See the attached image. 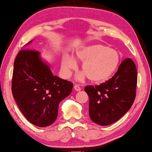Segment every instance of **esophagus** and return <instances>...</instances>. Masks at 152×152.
Instances as JSON below:
<instances>
[{
	"instance_id": "esophagus-1",
	"label": "esophagus",
	"mask_w": 152,
	"mask_h": 152,
	"mask_svg": "<svg viewBox=\"0 0 152 152\" xmlns=\"http://www.w3.org/2000/svg\"><path fill=\"white\" fill-rule=\"evenodd\" d=\"M74 89L77 91H80L81 90V87L77 84H75L74 85Z\"/></svg>"
}]
</instances>
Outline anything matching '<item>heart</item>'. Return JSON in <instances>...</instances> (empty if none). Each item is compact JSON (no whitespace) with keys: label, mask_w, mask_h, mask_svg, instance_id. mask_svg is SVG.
I'll use <instances>...</instances> for the list:
<instances>
[{"label":"heart","mask_w":152,"mask_h":152,"mask_svg":"<svg viewBox=\"0 0 152 152\" xmlns=\"http://www.w3.org/2000/svg\"><path fill=\"white\" fill-rule=\"evenodd\" d=\"M119 53L113 48L100 43H91L80 48L75 52L73 59L64 57L61 68L64 75L70 76L77 67L75 61L82 62V70L78 80L82 81L85 77L93 83H102L111 77L120 63Z\"/></svg>","instance_id":"1"}]
</instances>
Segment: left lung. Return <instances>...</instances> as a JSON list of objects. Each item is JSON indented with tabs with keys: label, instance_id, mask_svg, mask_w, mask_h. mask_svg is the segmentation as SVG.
I'll return each mask as SVG.
<instances>
[{
	"label": "left lung",
	"instance_id": "1",
	"mask_svg": "<svg viewBox=\"0 0 152 152\" xmlns=\"http://www.w3.org/2000/svg\"><path fill=\"white\" fill-rule=\"evenodd\" d=\"M137 74L134 62L126 58L109 80L95 86L85 87L89 97V116L93 122L109 125L131 109L136 97Z\"/></svg>",
	"mask_w": 152,
	"mask_h": 152
}]
</instances>
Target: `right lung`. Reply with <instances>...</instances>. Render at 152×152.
I'll list each match as a JSON object with an SVG mask.
<instances>
[{"label": "right lung", "mask_w": 152, "mask_h": 152, "mask_svg": "<svg viewBox=\"0 0 152 152\" xmlns=\"http://www.w3.org/2000/svg\"><path fill=\"white\" fill-rule=\"evenodd\" d=\"M72 86V82L53 75L39 52L23 49L18 53L12 92L20 111L32 124L40 127L53 124L57 118L60 102L70 94Z\"/></svg>", "instance_id": "right-lung-1"}]
</instances>
